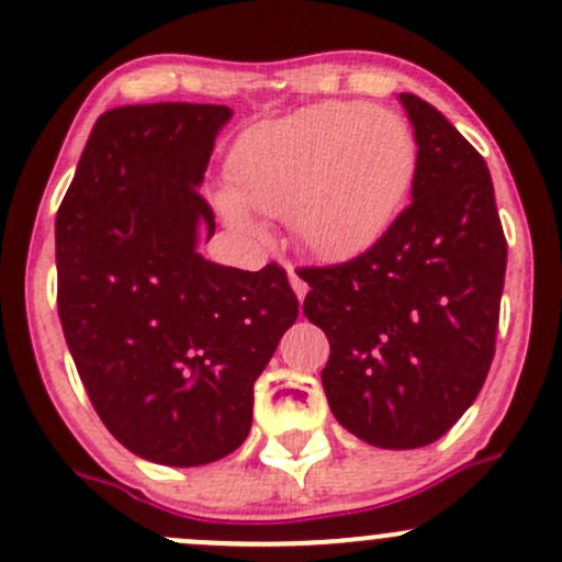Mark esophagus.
<instances>
[{
	"instance_id": "1",
	"label": "esophagus",
	"mask_w": 562,
	"mask_h": 562,
	"mask_svg": "<svg viewBox=\"0 0 562 562\" xmlns=\"http://www.w3.org/2000/svg\"><path fill=\"white\" fill-rule=\"evenodd\" d=\"M288 280H290V288L295 290V295H299V301H303L306 299V293H308V285L306 282H303V277H299V272H295L293 269V263H288Z\"/></svg>"
}]
</instances>
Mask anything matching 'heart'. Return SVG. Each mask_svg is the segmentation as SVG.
I'll return each mask as SVG.
<instances>
[{
  "label": "heart",
  "mask_w": 562,
  "mask_h": 562,
  "mask_svg": "<svg viewBox=\"0 0 562 562\" xmlns=\"http://www.w3.org/2000/svg\"><path fill=\"white\" fill-rule=\"evenodd\" d=\"M417 173V139L398 113L319 102L261 121L237 139L232 192L218 205L237 227L248 209L288 216L295 243L325 261L364 254L391 229Z\"/></svg>",
  "instance_id": "1"
}]
</instances>
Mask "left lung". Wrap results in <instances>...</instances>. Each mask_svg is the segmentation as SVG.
<instances>
[{
    "mask_svg": "<svg viewBox=\"0 0 562 562\" xmlns=\"http://www.w3.org/2000/svg\"><path fill=\"white\" fill-rule=\"evenodd\" d=\"M417 139L412 203L370 250L303 269V314L330 340L335 420L380 449L434 443L492 367L507 240L486 160L434 105L398 94Z\"/></svg>",
    "mask_w": 562,
    "mask_h": 562,
    "instance_id": "left-lung-1",
    "label": "left lung"
}]
</instances>
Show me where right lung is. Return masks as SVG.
<instances>
[{
	"label": "right lung",
	"instance_id": "add662e5",
	"mask_svg": "<svg viewBox=\"0 0 562 562\" xmlns=\"http://www.w3.org/2000/svg\"><path fill=\"white\" fill-rule=\"evenodd\" d=\"M227 105L102 113L55 218L57 314L105 428L137 457L192 468L227 457L254 420V383L299 317L285 269L218 267L198 192Z\"/></svg>",
	"mask_w": 562,
	"mask_h": 562
}]
</instances>
